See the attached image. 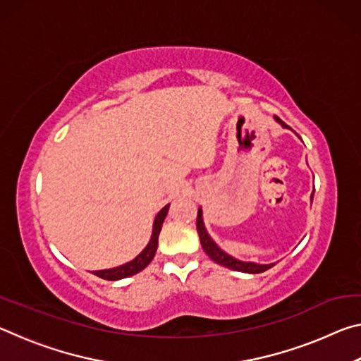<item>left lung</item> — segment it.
Instances as JSON below:
<instances>
[{"instance_id":"1","label":"left lung","mask_w":361,"mask_h":361,"mask_svg":"<svg viewBox=\"0 0 361 361\" xmlns=\"http://www.w3.org/2000/svg\"><path fill=\"white\" fill-rule=\"evenodd\" d=\"M280 124L283 127H288L285 124L282 119L276 118ZM314 195V194H312ZM195 228H197L199 232V237H200V243H202V248L204 252L210 256V258L216 262V264H221L224 267H229V269H234V271H240V272H248V274H259V272H264L267 269H271L274 264H256V262H243L239 261L235 258H232V256L226 255L221 248H218V245L215 242L210 239V235L207 234V231L204 228V221H202V212H197V223H195Z\"/></svg>"}]
</instances>
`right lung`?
I'll return each instance as SVG.
<instances>
[{
  "label": "right lung",
  "instance_id": "right-lung-1",
  "mask_svg": "<svg viewBox=\"0 0 361 361\" xmlns=\"http://www.w3.org/2000/svg\"><path fill=\"white\" fill-rule=\"evenodd\" d=\"M169 207L166 205L164 209L157 213V216L154 219V224H152V235H151V240L146 248L143 250L142 253H140L135 259H132L130 262H127V264H122L119 267H114V269H105V271H97L94 272L97 277L100 279H105V280H119V279H126V277H130L133 274H137L140 271H143V269L149 264L154 258L156 255V250H157V240H159V232L162 229V223L164 219L167 216V212H169Z\"/></svg>",
  "mask_w": 361,
  "mask_h": 361
}]
</instances>
